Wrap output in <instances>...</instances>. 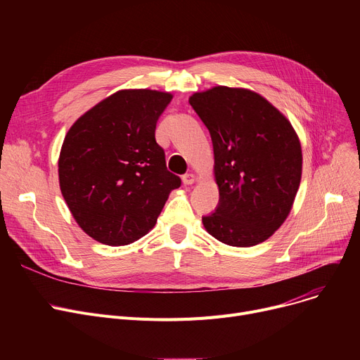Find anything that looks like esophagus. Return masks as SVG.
<instances>
[{"mask_svg": "<svg viewBox=\"0 0 360 360\" xmlns=\"http://www.w3.org/2000/svg\"><path fill=\"white\" fill-rule=\"evenodd\" d=\"M182 182H184V185H191V184H194V182H195V175H194V174H185V175L182 176Z\"/></svg>", "mask_w": 360, "mask_h": 360, "instance_id": "obj_1", "label": "esophagus"}]
</instances>
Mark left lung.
Returning a JSON list of instances; mask_svg holds the SVG:
<instances>
[{"label":"left lung","instance_id":"left-lung-1","mask_svg":"<svg viewBox=\"0 0 360 360\" xmlns=\"http://www.w3.org/2000/svg\"><path fill=\"white\" fill-rule=\"evenodd\" d=\"M190 105L209 129L219 204L202 216L212 236L254 247L286 220L302 175V150L290 122L259 94L231 87L194 93Z\"/></svg>","mask_w":360,"mask_h":360}]
</instances>
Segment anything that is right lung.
Here are the masks:
<instances>
[{
	"instance_id": "add662e5",
	"label": "right lung",
	"mask_w": 360,
	"mask_h": 360,
	"mask_svg": "<svg viewBox=\"0 0 360 360\" xmlns=\"http://www.w3.org/2000/svg\"><path fill=\"white\" fill-rule=\"evenodd\" d=\"M172 94L121 90L67 132L60 162L63 197L93 239L120 247L153 228L181 178L169 172L156 124Z\"/></svg>"
}]
</instances>
